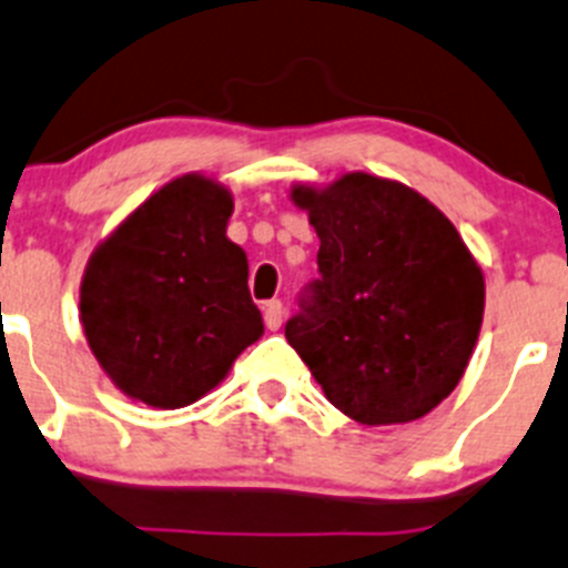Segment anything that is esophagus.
<instances>
[{"mask_svg":"<svg viewBox=\"0 0 568 568\" xmlns=\"http://www.w3.org/2000/svg\"><path fill=\"white\" fill-rule=\"evenodd\" d=\"M283 313H285L283 302H280V300L266 302V307H263V322H266V327L268 329L283 327Z\"/></svg>","mask_w":568,"mask_h":568,"instance_id":"34e87169","label":"esophagus"}]
</instances>
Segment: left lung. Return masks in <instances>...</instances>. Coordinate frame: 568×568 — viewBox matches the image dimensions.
<instances>
[{"label":"left lung","mask_w":568,"mask_h":568,"mask_svg":"<svg viewBox=\"0 0 568 568\" xmlns=\"http://www.w3.org/2000/svg\"><path fill=\"white\" fill-rule=\"evenodd\" d=\"M294 202L322 246L288 344L355 422L427 416L460 383L483 324L486 285L464 239L416 191L372 174L300 185Z\"/></svg>","instance_id":"obj_1"}]
</instances>
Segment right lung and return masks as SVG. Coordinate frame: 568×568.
Wrapping results in <instances>:
<instances>
[{
    "mask_svg": "<svg viewBox=\"0 0 568 568\" xmlns=\"http://www.w3.org/2000/svg\"><path fill=\"white\" fill-rule=\"evenodd\" d=\"M233 196L196 174L138 207L88 261L80 318L91 352L132 399L183 407L263 335L250 263L227 239Z\"/></svg>",
    "mask_w": 568,
    "mask_h": 568,
    "instance_id": "right-lung-1",
    "label": "right lung"
}]
</instances>
